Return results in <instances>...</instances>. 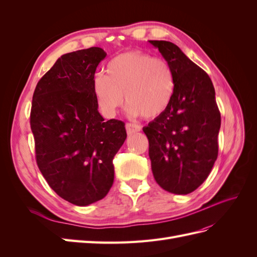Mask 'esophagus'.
Wrapping results in <instances>:
<instances>
[{"label":"esophagus","instance_id":"esophagus-1","mask_svg":"<svg viewBox=\"0 0 257 257\" xmlns=\"http://www.w3.org/2000/svg\"><path fill=\"white\" fill-rule=\"evenodd\" d=\"M125 128H126V132L128 135H133L135 133H137V132H139L142 130V127L138 125V124L136 123H126L125 124Z\"/></svg>","mask_w":257,"mask_h":257}]
</instances>
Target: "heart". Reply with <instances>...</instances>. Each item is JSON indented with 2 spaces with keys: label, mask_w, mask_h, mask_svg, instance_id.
Returning <instances> with one entry per match:
<instances>
[{
  "label": "heart",
  "mask_w": 257,
  "mask_h": 257,
  "mask_svg": "<svg viewBox=\"0 0 257 257\" xmlns=\"http://www.w3.org/2000/svg\"><path fill=\"white\" fill-rule=\"evenodd\" d=\"M175 84L174 71L166 60L143 51H127L108 62L105 75L95 80L94 93L107 116L118 112L124 94L130 115L153 119L167 110Z\"/></svg>",
  "instance_id": "b5f03b06"
}]
</instances>
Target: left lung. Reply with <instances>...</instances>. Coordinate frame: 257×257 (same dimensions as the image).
<instances>
[{"label":"left lung","mask_w":257,"mask_h":257,"mask_svg":"<svg viewBox=\"0 0 257 257\" xmlns=\"http://www.w3.org/2000/svg\"><path fill=\"white\" fill-rule=\"evenodd\" d=\"M175 76V93L167 110L143 131L149 141L155 181L169 193L185 195L203 183L217 158L221 114L208 74L177 45L149 41Z\"/></svg>","instance_id":"1"}]
</instances>
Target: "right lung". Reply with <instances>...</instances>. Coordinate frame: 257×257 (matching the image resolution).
Instances as JSON below:
<instances>
[{
    "instance_id": "obj_1",
    "label": "right lung",
    "mask_w": 257,
    "mask_h": 257,
    "mask_svg": "<svg viewBox=\"0 0 257 257\" xmlns=\"http://www.w3.org/2000/svg\"><path fill=\"white\" fill-rule=\"evenodd\" d=\"M99 47L63 54L38 81L31 108L36 163L50 188L76 206L103 199L113 183L112 160L126 138L124 122L98 112L94 75Z\"/></svg>"
}]
</instances>
